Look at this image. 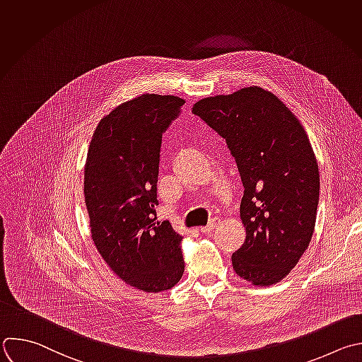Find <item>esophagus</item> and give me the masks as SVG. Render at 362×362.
I'll use <instances>...</instances> for the list:
<instances>
[{"label":"esophagus","mask_w":362,"mask_h":362,"mask_svg":"<svg viewBox=\"0 0 362 362\" xmlns=\"http://www.w3.org/2000/svg\"><path fill=\"white\" fill-rule=\"evenodd\" d=\"M216 227V220H211L207 226H204V227H202L200 228V231H203V233H210L213 228Z\"/></svg>","instance_id":"esophagus-1"}]
</instances>
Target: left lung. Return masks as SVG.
Listing matches in <instances>:
<instances>
[{
  "instance_id": "obj_1",
  "label": "left lung",
  "mask_w": 362,
  "mask_h": 362,
  "mask_svg": "<svg viewBox=\"0 0 362 362\" xmlns=\"http://www.w3.org/2000/svg\"><path fill=\"white\" fill-rule=\"evenodd\" d=\"M192 112L226 141L245 186L246 242L233 253V269L255 286L276 284L314 233L320 173L310 139L296 115L259 86L200 99Z\"/></svg>"
}]
</instances>
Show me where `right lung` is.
<instances>
[{"label": "right lung", "instance_id": "add662e5", "mask_svg": "<svg viewBox=\"0 0 362 362\" xmlns=\"http://www.w3.org/2000/svg\"><path fill=\"white\" fill-rule=\"evenodd\" d=\"M183 103L156 93L120 103L100 119L85 163L95 247L119 279L146 293L172 288L185 272L183 237L155 210L162 135Z\"/></svg>", "mask_w": 362, "mask_h": 362}]
</instances>
